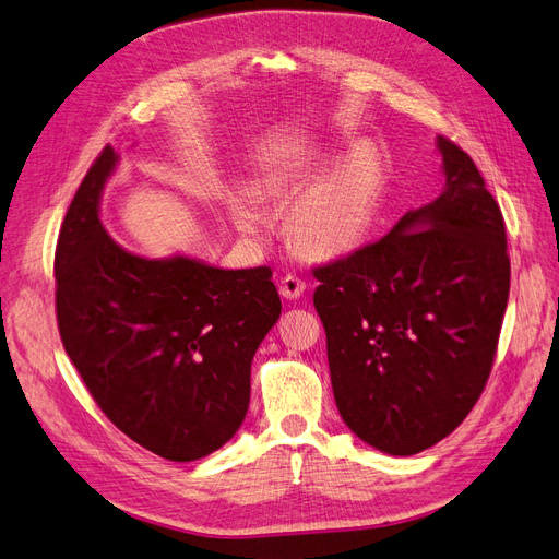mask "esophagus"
<instances>
[{
  "mask_svg": "<svg viewBox=\"0 0 559 559\" xmlns=\"http://www.w3.org/2000/svg\"><path fill=\"white\" fill-rule=\"evenodd\" d=\"M302 292H305V282H302L298 275H286V277H282V282H280V294H282L284 298H288V300L300 298Z\"/></svg>",
  "mask_w": 559,
  "mask_h": 559,
  "instance_id": "esophagus-1",
  "label": "esophagus"
}]
</instances>
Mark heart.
Listing matches in <instances>:
<instances>
[{"mask_svg":"<svg viewBox=\"0 0 559 559\" xmlns=\"http://www.w3.org/2000/svg\"><path fill=\"white\" fill-rule=\"evenodd\" d=\"M381 199V166L372 152H354L288 217L294 242L317 257H335L358 247L374 224ZM234 219L245 234H259L265 215L252 199L234 203Z\"/></svg>","mask_w":559,"mask_h":559,"instance_id":"obj_1","label":"heart"}]
</instances>
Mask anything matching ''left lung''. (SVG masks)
I'll return each instance as SVG.
<instances>
[{"label": "left lung", "instance_id": "obj_1", "mask_svg": "<svg viewBox=\"0 0 559 559\" xmlns=\"http://www.w3.org/2000/svg\"><path fill=\"white\" fill-rule=\"evenodd\" d=\"M437 145L447 189L389 236L312 271L340 416L391 455L426 451L465 420L509 300L502 210L463 147Z\"/></svg>", "mask_w": 559, "mask_h": 559}]
</instances>
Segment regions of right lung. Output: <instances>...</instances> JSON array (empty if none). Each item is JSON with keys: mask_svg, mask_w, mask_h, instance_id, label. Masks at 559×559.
I'll use <instances>...</instances> for the list:
<instances>
[{"mask_svg": "<svg viewBox=\"0 0 559 559\" xmlns=\"http://www.w3.org/2000/svg\"><path fill=\"white\" fill-rule=\"evenodd\" d=\"M106 145L67 210L55 247L57 329L115 428L173 463L224 447L249 407V370L282 312L273 271L176 257L147 261L115 245L99 197Z\"/></svg>", "mask_w": 559, "mask_h": 559, "instance_id": "add662e5", "label": "right lung"}]
</instances>
